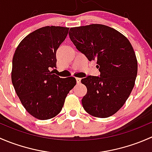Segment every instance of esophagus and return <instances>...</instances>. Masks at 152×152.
Wrapping results in <instances>:
<instances>
[{
  "label": "esophagus",
  "instance_id": "1",
  "mask_svg": "<svg viewBox=\"0 0 152 152\" xmlns=\"http://www.w3.org/2000/svg\"><path fill=\"white\" fill-rule=\"evenodd\" d=\"M76 83L79 84L81 83V80H82V79H81L80 78H76Z\"/></svg>",
  "mask_w": 152,
  "mask_h": 152
}]
</instances>
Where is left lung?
I'll use <instances>...</instances> for the list:
<instances>
[{"label": "left lung", "mask_w": 152, "mask_h": 152, "mask_svg": "<svg viewBox=\"0 0 152 152\" xmlns=\"http://www.w3.org/2000/svg\"><path fill=\"white\" fill-rule=\"evenodd\" d=\"M69 37L89 61L96 60L99 76L82 79L87 94L82 100L87 113L108 118L125 104L137 73L135 53L129 39L115 29L102 24L70 28Z\"/></svg>", "instance_id": "8db88e82"}]
</instances>
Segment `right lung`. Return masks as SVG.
<instances>
[{
  "label": "right lung",
  "mask_w": 152,
  "mask_h": 152,
  "mask_svg": "<svg viewBox=\"0 0 152 152\" xmlns=\"http://www.w3.org/2000/svg\"><path fill=\"white\" fill-rule=\"evenodd\" d=\"M69 28L45 26L27 35L18 45L12 59V82L24 108L33 117L48 120L62 110L74 77L53 74L56 53Z\"/></svg>",
  "instance_id": "add662e5"
}]
</instances>
